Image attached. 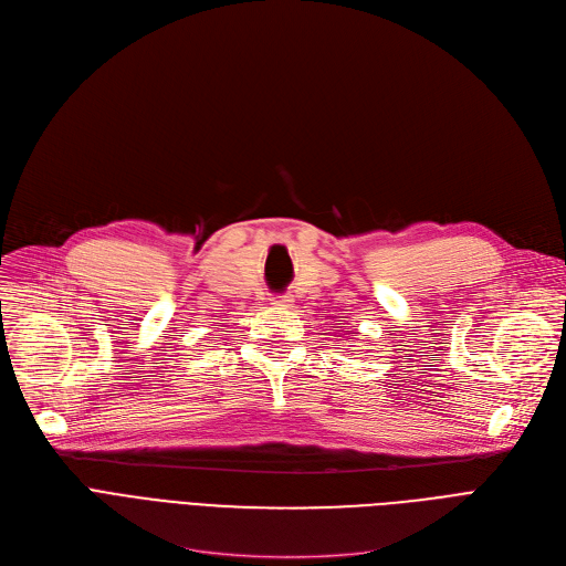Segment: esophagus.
<instances>
[{
    "mask_svg": "<svg viewBox=\"0 0 566 566\" xmlns=\"http://www.w3.org/2000/svg\"><path fill=\"white\" fill-rule=\"evenodd\" d=\"M273 305L280 310H289V307H293V298L291 295H277V298H273Z\"/></svg>",
    "mask_w": 566,
    "mask_h": 566,
    "instance_id": "esophagus-1",
    "label": "esophagus"
}]
</instances>
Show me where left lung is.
<instances>
[{"mask_svg":"<svg viewBox=\"0 0 566 566\" xmlns=\"http://www.w3.org/2000/svg\"><path fill=\"white\" fill-rule=\"evenodd\" d=\"M346 333H348V335H355V333H350V331H346Z\"/></svg>","mask_w":566,"mask_h":566,"instance_id":"1","label":"left lung"}]
</instances>
